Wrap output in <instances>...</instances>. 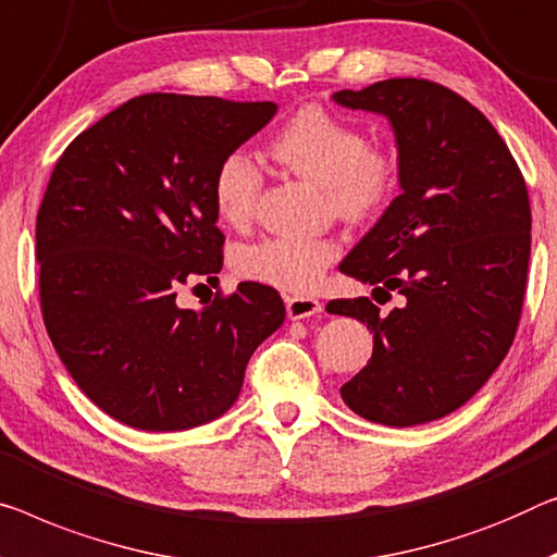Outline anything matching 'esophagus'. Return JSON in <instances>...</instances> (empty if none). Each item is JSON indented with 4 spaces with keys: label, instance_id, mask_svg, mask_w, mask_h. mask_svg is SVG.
Masks as SVG:
<instances>
[{
    "label": "esophagus",
    "instance_id": "34e87169",
    "mask_svg": "<svg viewBox=\"0 0 557 557\" xmlns=\"http://www.w3.org/2000/svg\"><path fill=\"white\" fill-rule=\"evenodd\" d=\"M285 305H287V318L289 320H305V318H312V314L322 312V302L314 300V297L287 295Z\"/></svg>",
    "mask_w": 557,
    "mask_h": 557
}]
</instances>
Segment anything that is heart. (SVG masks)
<instances>
[{"label":"heart","mask_w":557,"mask_h":557,"mask_svg":"<svg viewBox=\"0 0 557 557\" xmlns=\"http://www.w3.org/2000/svg\"><path fill=\"white\" fill-rule=\"evenodd\" d=\"M272 160L322 187L330 210L347 222L372 220L395 197L400 160L389 145L368 143L360 127L320 104H305L270 139ZM262 170L245 152H227L212 174V205L230 227L255 218ZM339 257L332 237H264L237 247L232 268L239 277L307 293Z\"/></svg>","instance_id":"b5f03b06"}]
</instances>
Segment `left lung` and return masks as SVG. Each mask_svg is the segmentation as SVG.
<instances>
[{"label": "left lung", "mask_w": 557, "mask_h": 557, "mask_svg": "<svg viewBox=\"0 0 557 557\" xmlns=\"http://www.w3.org/2000/svg\"><path fill=\"white\" fill-rule=\"evenodd\" d=\"M332 99L389 120L403 189L339 262L372 295H403L387 314L370 297L327 302V312L364 322L375 343L339 395L370 422L422 425L468 403L516 339L528 187L485 114L437 82L397 77Z\"/></svg>", "instance_id": "left-lung-1"}]
</instances>
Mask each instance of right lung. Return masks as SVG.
Returning a JSON list of instances; mask_svg holds the SVG:
<instances>
[{
	"label": "right lung",
	"instance_id": "obj_1",
	"mask_svg": "<svg viewBox=\"0 0 557 557\" xmlns=\"http://www.w3.org/2000/svg\"><path fill=\"white\" fill-rule=\"evenodd\" d=\"M275 102L154 92L74 137L37 212L41 318L99 410L172 433L235 405L245 368L285 322L277 289L239 282L185 310L187 282L222 270L212 174L275 117Z\"/></svg>",
	"mask_w": 557,
	"mask_h": 557
}]
</instances>
